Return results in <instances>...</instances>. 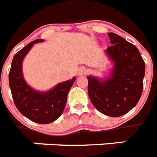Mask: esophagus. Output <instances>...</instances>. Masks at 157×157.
I'll list each match as a JSON object with an SVG mask.
<instances>
[{
    "instance_id": "esophagus-1",
    "label": "esophagus",
    "mask_w": 157,
    "mask_h": 157,
    "mask_svg": "<svg viewBox=\"0 0 157 157\" xmlns=\"http://www.w3.org/2000/svg\"><path fill=\"white\" fill-rule=\"evenodd\" d=\"M86 73V69L85 67H80L79 69H78V74H79L80 75H85Z\"/></svg>"
}]
</instances>
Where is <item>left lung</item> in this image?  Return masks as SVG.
Returning <instances> with one entry per match:
<instances>
[{"mask_svg":"<svg viewBox=\"0 0 157 157\" xmlns=\"http://www.w3.org/2000/svg\"><path fill=\"white\" fill-rule=\"evenodd\" d=\"M108 36L112 45L106 52L114 63L111 77L101 82L88 76V94L99 112L117 117L130 111L140 100L145 63L133 44L115 33Z\"/></svg>","mask_w":157,"mask_h":157,"instance_id":"8db88e82","label":"left lung"}]
</instances>
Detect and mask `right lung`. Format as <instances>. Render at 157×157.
Segmentation results:
<instances>
[{"mask_svg":"<svg viewBox=\"0 0 157 157\" xmlns=\"http://www.w3.org/2000/svg\"><path fill=\"white\" fill-rule=\"evenodd\" d=\"M42 41L40 39L32 41L16 53L12 61L9 82L13 101L21 114L36 123L48 124L58 119L63 112L68 92L75 77L44 93L36 91L27 85L21 69L23 59L34 44Z\"/></svg>","mask_w":157,"mask_h":157,"instance_id":"add662e5","label":"right lung"}]
</instances>
